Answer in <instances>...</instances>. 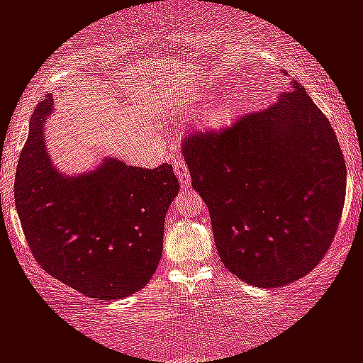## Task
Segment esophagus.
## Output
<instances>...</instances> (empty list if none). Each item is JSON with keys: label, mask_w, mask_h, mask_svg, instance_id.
<instances>
[{"label": "esophagus", "mask_w": 363, "mask_h": 363, "mask_svg": "<svg viewBox=\"0 0 363 363\" xmlns=\"http://www.w3.org/2000/svg\"><path fill=\"white\" fill-rule=\"evenodd\" d=\"M173 172L177 173L178 180H180L183 189H190V172L186 169L185 161L182 158H174L173 160Z\"/></svg>", "instance_id": "34e87169"}]
</instances>
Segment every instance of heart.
Segmentation results:
<instances>
[{
  "instance_id": "1",
  "label": "heart",
  "mask_w": 363,
  "mask_h": 363,
  "mask_svg": "<svg viewBox=\"0 0 363 363\" xmlns=\"http://www.w3.org/2000/svg\"><path fill=\"white\" fill-rule=\"evenodd\" d=\"M234 107L229 102H222V104L210 107L207 111V121L212 126H223V124L230 123L232 118H234Z\"/></svg>"
}]
</instances>
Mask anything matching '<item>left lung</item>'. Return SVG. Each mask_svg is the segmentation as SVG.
<instances>
[{
    "label": "left lung",
    "mask_w": 363,
    "mask_h": 363,
    "mask_svg": "<svg viewBox=\"0 0 363 363\" xmlns=\"http://www.w3.org/2000/svg\"><path fill=\"white\" fill-rule=\"evenodd\" d=\"M182 147L232 274L281 288L318 266L342 218L347 167L332 124L298 80L264 111L191 133Z\"/></svg>",
    "instance_id": "8db88e82"
}]
</instances>
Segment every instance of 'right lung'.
<instances>
[{"label":"right lung","instance_id":"obj_1","mask_svg":"<svg viewBox=\"0 0 363 363\" xmlns=\"http://www.w3.org/2000/svg\"><path fill=\"white\" fill-rule=\"evenodd\" d=\"M53 107L43 97L15 177L16 212L26 242L48 274L89 298L121 299L147 284L163 252L164 217L180 185L173 167H128L104 160L80 177L52 164L43 123Z\"/></svg>","mask_w":363,"mask_h":363}]
</instances>
